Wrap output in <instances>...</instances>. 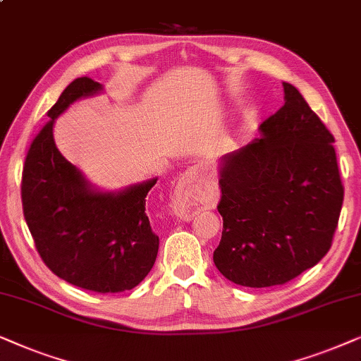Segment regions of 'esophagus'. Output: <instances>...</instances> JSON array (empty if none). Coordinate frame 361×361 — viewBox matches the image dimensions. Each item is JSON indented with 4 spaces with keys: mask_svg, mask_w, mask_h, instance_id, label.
Returning a JSON list of instances; mask_svg holds the SVG:
<instances>
[{
    "mask_svg": "<svg viewBox=\"0 0 361 361\" xmlns=\"http://www.w3.org/2000/svg\"><path fill=\"white\" fill-rule=\"evenodd\" d=\"M200 180V168L198 166H191L183 173V176L180 178V183H178V190H176V204L178 209L181 211V208H185L181 203H186L190 200L191 193H193L195 183Z\"/></svg>",
    "mask_w": 361,
    "mask_h": 361,
    "instance_id": "esophagus-1",
    "label": "esophagus"
}]
</instances>
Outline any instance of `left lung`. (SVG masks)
<instances>
[{
  "instance_id": "8db88e82",
  "label": "left lung",
  "mask_w": 361,
  "mask_h": 361,
  "mask_svg": "<svg viewBox=\"0 0 361 361\" xmlns=\"http://www.w3.org/2000/svg\"><path fill=\"white\" fill-rule=\"evenodd\" d=\"M246 147L219 161L218 271L244 287L289 282L329 252L343 203L335 138L292 84Z\"/></svg>"
}]
</instances>
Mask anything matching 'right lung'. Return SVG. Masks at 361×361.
<instances>
[{
	"mask_svg": "<svg viewBox=\"0 0 361 361\" xmlns=\"http://www.w3.org/2000/svg\"><path fill=\"white\" fill-rule=\"evenodd\" d=\"M104 92L90 77H77L52 105L32 140L23 170V211L36 249L57 277L80 289L130 290L152 271L158 236L145 213L158 178L105 191L90 183L56 147V118L80 99Z\"/></svg>",
	"mask_w": 361,
	"mask_h": 361,
	"instance_id": "1",
	"label": "right lung"
}]
</instances>
